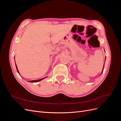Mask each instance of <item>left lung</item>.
Returning a JSON list of instances; mask_svg holds the SVG:
<instances>
[{"label": "left lung", "instance_id": "obj_1", "mask_svg": "<svg viewBox=\"0 0 121 121\" xmlns=\"http://www.w3.org/2000/svg\"><path fill=\"white\" fill-rule=\"evenodd\" d=\"M104 52H105V50H104ZM105 58H106V57H105ZM104 67H103V69H102V72H101V74H102V72H103V71H104Z\"/></svg>", "mask_w": 121, "mask_h": 121}]
</instances>
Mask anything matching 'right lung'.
<instances>
[{
    "instance_id": "1",
    "label": "right lung",
    "mask_w": 121,
    "mask_h": 121,
    "mask_svg": "<svg viewBox=\"0 0 121 121\" xmlns=\"http://www.w3.org/2000/svg\"><path fill=\"white\" fill-rule=\"evenodd\" d=\"M15 64H16V62H15ZM16 69H17V71L18 73H19V74H20V73H19V71H18V69H17V66L16 64ZM20 76H21V75H20ZM47 77H44V78H42V79H39V80H32V81H29L28 82H39V81H41V80H42L43 79L46 78Z\"/></svg>"
}]
</instances>
